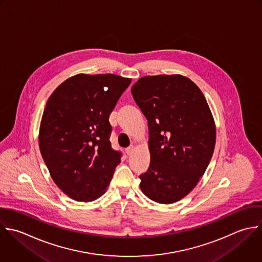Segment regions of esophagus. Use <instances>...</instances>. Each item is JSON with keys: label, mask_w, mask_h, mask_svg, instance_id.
Listing matches in <instances>:
<instances>
[{"label": "esophagus", "mask_w": 262, "mask_h": 262, "mask_svg": "<svg viewBox=\"0 0 262 262\" xmlns=\"http://www.w3.org/2000/svg\"><path fill=\"white\" fill-rule=\"evenodd\" d=\"M134 146L132 145V146H129V147H127L126 149H125V152H126V154L129 156V155H132L133 154V152H134Z\"/></svg>", "instance_id": "esophagus-1"}]
</instances>
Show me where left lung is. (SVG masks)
I'll return each instance as SVG.
<instances>
[{
    "label": "left lung",
    "mask_w": 262,
    "mask_h": 262,
    "mask_svg": "<svg viewBox=\"0 0 262 262\" xmlns=\"http://www.w3.org/2000/svg\"><path fill=\"white\" fill-rule=\"evenodd\" d=\"M148 120L151 162L140 187L151 200L171 204L204 174L214 151L215 124L200 89L188 77H141L132 88Z\"/></svg>",
    "instance_id": "1"
}]
</instances>
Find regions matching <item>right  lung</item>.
Masks as SVG:
<instances>
[{"label": "right lung", "mask_w": 262, "mask_h": 262, "mask_svg": "<svg viewBox=\"0 0 262 262\" xmlns=\"http://www.w3.org/2000/svg\"><path fill=\"white\" fill-rule=\"evenodd\" d=\"M132 79L115 74H77L50 96L38 145L50 174L68 197L90 202L101 197L120 163L111 147L109 116Z\"/></svg>", "instance_id": "right-lung-1"}]
</instances>
